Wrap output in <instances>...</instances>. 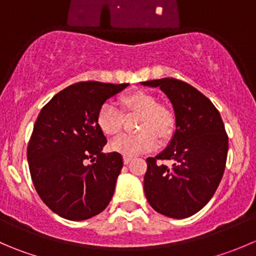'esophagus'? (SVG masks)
Wrapping results in <instances>:
<instances>
[{
	"mask_svg": "<svg viewBox=\"0 0 256 256\" xmlns=\"http://www.w3.org/2000/svg\"><path fill=\"white\" fill-rule=\"evenodd\" d=\"M132 158H134L132 156H126L125 155V156H124V164H125V165H128V164L130 162V161L132 160Z\"/></svg>",
	"mask_w": 256,
	"mask_h": 256,
	"instance_id": "1",
	"label": "esophagus"
}]
</instances>
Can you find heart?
<instances>
[{
    "instance_id": "obj_1",
    "label": "heart",
    "mask_w": 256,
    "mask_h": 256,
    "mask_svg": "<svg viewBox=\"0 0 256 256\" xmlns=\"http://www.w3.org/2000/svg\"><path fill=\"white\" fill-rule=\"evenodd\" d=\"M121 106L126 114H138V130L135 135H124L110 144V150L124 156L148 151L158 145V138H170L175 126V115L165 105L158 104L151 92L144 90L132 91L121 98ZM96 124L101 132L116 136L122 128V114L114 105L106 102L98 110Z\"/></svg>"
}]
</instances>
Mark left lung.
<instances>
[{"instance_id":"obj_1","label":"left lung","mask_w":256,"mask_h":256,"mask_svg":"<svg viewBox=\"0 0 256 256\" xmlns=\"http://www.w3.org/2000/svg\"><path fill=\"white\" fill-rule=\"evenodd\" d=\"M142 85L160 88L172 104L176 122L168 148L146 158V199L155 212L185 219L209 202L222 181L229 148L224 122L212 101L184 81L165 78ZM162 160L173 165L164 166Z\"/></svg>"}]
</instances>
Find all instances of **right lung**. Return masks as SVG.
<instances>
[{
    "label": "right lung",
    "mask_w": 256,
    "mask_h": 256,
    "mask_svg": "<svg viewBox=\"0 0 256 256\" xmlns=\"http://www.w3.org/2000/svg\"><path fill=\"white\" fill-rule=\"evenodd\" d=\"M125 88L128 84H74L56 94L34 122L27 146L32 182L42 202L64 219H90L112 199L122 156L101 152L108 141L96 116ZM86 160L96 162L88 166Z\"/></svg>",
    "instance_id": "add662e5"
}]
</instances>
